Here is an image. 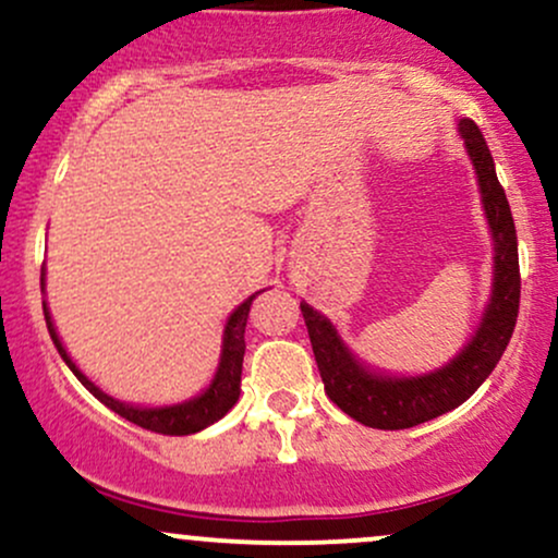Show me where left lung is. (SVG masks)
<instances>
[{"instance_id": "1", "label": "left lung", "mask_w": 558, "mask_h": 558, "mask_svg": "<svg viewBox=\"0 0 558 558\" xmlns=\"http://www.w3.org/2000/svg\"><path fill=\"white\" fill-rule=\"evenodd\" d=\"M466 157L477 175L480 202L493 241V283L475 332L440 367L420 375H393L360 360L343 341L336 323L301 301L312 351L325 393L341 412L377 430H403L451 412L488 380L509 345L520 312V254L509 202L498 183L496 162L480 128L470 118L457 120Z\"/></svg>"}]
</instances>
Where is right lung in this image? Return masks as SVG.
<instances>
[{
    "label": "right lung",
    "mask_w": 558,
    "mask_h": 558,
    "mask_svg": "<svg viewBox=\"0 0 558 558\" xmlns=\"http://www.w3.org/2000/svg\"><path fill=\"white\" fill-rule=\"evenodd\" d=\"M41 293H47V267H41ZM262 291L252 293L248 299H243L230 317L226 319V330H222V345H220V360H217V369L209 380V386L202 390V393L191 396V399L178 401V403H165V407H138V403H128L114 399V396L105 393L94 380H88L83 375V369L73 362V356L68 354V349L62 345L60 332L54 328L52 312H49L47 299H44V317H47V328L49 336L60 351V356L65 360L78 380L83 383V388L88 393H94L96 399L105 403L107 409H112L114 414L125 417L133 425L146 427V430H155L162 435H191L204 430V427L215 425L217 420H222L230 409L235 407L241 396V367H243V351H246V341H243V332H246V319H248V310H252V301L259 296Z\"/></svg>",
    "instance_id": "right-lung-1"
}]
</instances>
